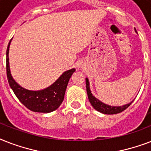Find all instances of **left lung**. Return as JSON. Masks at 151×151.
Instances as JSON below:
<instances>
[{
	"instance_id": "obj_1",
	"label": "left lung",
	"mask_w": 151,
	"mask_h": 151,
	"mask_svg": "<svg viewBox=\"0 0 151 151\" xmlns=\"http://www.w3.org/2000/svg\"><path fill=\"white\" fill-rule=\"evenodd\" d=\"M135 32L137 34V31H136V29H135ZM85 82H86V90H87L88 97V100H89L91 105L92 106V107L94 108L95 110L102 113V114H116L122 112L123 110L129 107V106L132 104V103L133 102V101H132L129 103L124 104L123 106H120L106 104V103H103L102 101H100L99 99H97L93 96V94L92 93V91L90 89V83L88 78H85Z\"/></svg>"
}]
</instances>
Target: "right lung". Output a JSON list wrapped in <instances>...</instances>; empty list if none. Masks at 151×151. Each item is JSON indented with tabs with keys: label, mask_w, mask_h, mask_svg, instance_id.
Returning a JSON list of instances; mask_svg holds the SVG:
<instances>
[{
	"label": "right lung",
	"mask_w": 151,
	"mask_h": 151,
	"mask_svg": "<svg viewBox=\"0 0 151 151\" xmlns=\"http://www.w3.org/2000/svg\"><path fill=\"white\" fill-rule=\"evenodd\" d=\"M11 41L12 40L9 41L6 52L7 78L11 88L16 97L26 107L34 112L48 114L57 110L63 101L69 80L73 72H75V69L72 68L63 72L53 84L41 90L27 89L19 85L11 73L8 57Z\"/></svg>",
	"instance_id": "1"
}]
</instances>
